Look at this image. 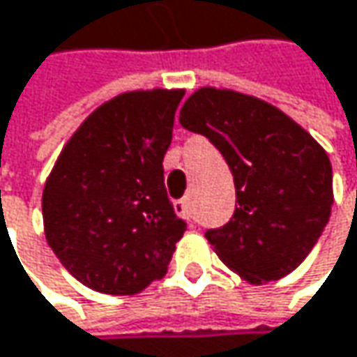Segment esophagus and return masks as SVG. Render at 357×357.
<instances>
[{
    "label": "esophagus",
    "mask_w": 357,
    "mask_h": 357,
    "mask_svg": "<svg viewBox=\"0 0 357 357\" xmlns=\"http://www.w3.org/2000/svg\"><path fill=\"white\" fill-rule=\"evenodd\" d=\"M176 211H178L183 218L194 220V202H192V196H185L183 200L176 202Z\"/></svg>",
    "instance_id": "esophagus-1"
}]
</instances>
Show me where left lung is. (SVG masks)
I'll use <instances>...</instances> for the list:
<instances>
[{
	"label": "left lung",
	"mask_w": 357,
	"mask_h": 357,
	"mask_svg": "<svg viewBox=\"0 0 357 357\" xmlns=\"http://www.w3.org/2000/svg\"><path fill=\"white\" fill-rule=\"evenodd\" d=\"M179 124L204 135L235 179L233 218L204 235L220 261L249 284L296 270L331 216L325 149L275 106L233 89L200 87L181 106Z\"/></svg>",
	"instance_id": "left-lung-1"
}]
</instances>
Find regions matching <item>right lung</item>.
<instances>
[{"mask_svg": "<svg viewBox=\"0 0 357 357\" xmlns=\"http://www.w3.org/2000/svg\"><path fill=\"white\" fill-rule=\"evenodd\" d=\"M183 89L126 91L89 114L43 192L47 243L83 286L130 296L167 274L185 231L163 183Z\"/></svg>", "mask_w": 357, "mask_h": 357, "instance_id": "obj_1", "label": "right lung"}]
</instances>
